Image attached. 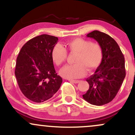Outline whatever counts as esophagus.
<instances>
[{"instance_id":"34e87169","label":"esophagus","mask_w":135,"mask_h":135,"mask_svg":"<svg viewBox=\"0 0 135 135\" xmlns=\"http://www.w3.org/2000/svg\"><path fill=\"white\" fill-rule=\"evenodd\" d=\"M70 82H72V83H74L75 84H77L79 83V80H69Z\"/></svg>"}]
</instances>
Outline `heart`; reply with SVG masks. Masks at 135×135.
I'll return each mask as SVG.
<instances>
[{
    "label": "heart",
    "instance_id": "b5f03b06",
    "mask_svg": "<svg viewBox=\"0 0 135 135\" xmlns=\"http://www.w3.org/2000/svg\"><path fill=\"white\" fill-rule=\"evenodd\" d=\"M66 46L70 52H77L74 65L63 66L60 74L68 79L79 78L86 73V69L91 71L98 67L101 63L103 52L102 47L98 43L82 38H76L66 43ZM53 61L57 65L65 62L67 57L66 49L60 44L55 46L51 52Z\"/></svg>",
    "mask_w": 135,
    "mask_h": 135
}]
</instances>
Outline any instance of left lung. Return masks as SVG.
<instances>
[{
  "label": "left lung",
  "instance_id": "left-lung-1",
  "mask_svg": "<svg viewBox=\"0 0 135 135\" xmlns=\"http://www.w3.org/2000/svg\"><path fill=\"white\" fill-rule=\"evenodd\" d=\"M86 36L100 45L103 57L93 75L86 79L89 88L83 97L90 104L100 106L112 101L123 83L126 76L124 57L117 43L107 34L94 30Z\"/></svg>",
  "mask_w": 135,
  "mask_h": 135
}]
</instances>
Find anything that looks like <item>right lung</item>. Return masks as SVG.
<instances>
[{
	"instance_id": "obj_1",
	"label": "right lung",
	"mask_w": 135,
	"mask_h": 135,
	"mask_svg": "<svg viewBox=\"0 0 135 135\" xmlns=\"http://www.w3.org/2000/svg\"><path fill=\"white\" fill-rule=\"evenodd\" d=\"M58 38L43 34L29 40L16 59L15 76L25 97L42 103L60 89L62 78L56 73L51 52Z\"/></svg>"
}]
</instances>
